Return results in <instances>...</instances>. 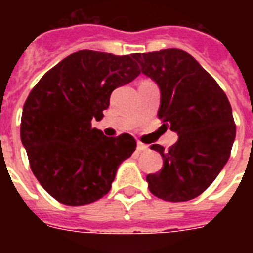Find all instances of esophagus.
Segmentation results:
<instances>
[{
	"instance_id": "esophagus-1",
	"label": "esophagus",
	"mask_w": 253,
	"mask_h": 253,
	"mask_svg": "<svg viewBox=\"0 0 253 253\" xmlns=\"http://www.w3.org/2000/svg\"><path fill=\"white\" fill-rule=\"evenodd\" d=\"M148 148H150V147L147 146V144H144V143L142 142H138V151L144 152V151H148Z\"/></svg>"
}]
</instances>
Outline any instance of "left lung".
Returning <instances> with one entry per match:
<instances>
[{"mask_svg":"<svg viewBox=\"0 0 253 253\" xmlns=\"http://www.w3.org/2000/svg\"><path fill=\"white\" fill-rule=\"evenodd\" d=\"M142 72L159 85L163 126L178 135L168 151L152 144L164 160L147 176L150 192L169 202L196 198L212 184L231 154L236 126L227 95L211 75L182 49L135 53Z\"/></svg>","mask_w":253,"mask_h":253,"instance_id":"1","label":"left lung"}]
</instances>
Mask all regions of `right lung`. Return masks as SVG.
I'll list each match as a JSON object with an SVG mask.
<instances>
[{
	"label": "right lung",
	"instance_id": "obj_1",
	"mask_svg": "<svg viewBox=\"0 0 253 253\" xmlns=\"http://www.w3.org/2000/svg\"><path fill=\"white\" fill-rule=\"evenodd\" d=\"M135 53L83 49L51 68L23 105L21 140L39 184L60 204L81 206L109 193L118 166L130 158V134L107 138L91 127L111 91L139 76Z\"/></svg>",
	"mask_w": 253,
	"mask_h": 253
}]
</instances>
